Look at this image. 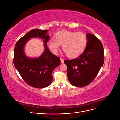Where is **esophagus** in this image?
I'll list each match as a JSON object with an SVG mask.
<instances>
[{
    "mask_svg": "<svg viewBox=\"0 0 120 120\" xmlns=\"http://www.w3.org/2000/svg\"><path fill=\"white\" fill-rule=\"evenodd\" d=\"M60 62L61 63H64V60L63 59H61V58H60Z\"/></svg>",
    "mask_w": 120,
    "mask_h": 120,
    "instance_id": "34e87169",
    "label": "esophagus"
}]
</instances>
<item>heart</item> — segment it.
Segmentation results:
<instances>
[{"mask_svg": "<svg viewBox=\"0 0 120 120\" xmlns=\"http://www.w3.org/2000/svg\"><path fill=\"white\" fill-rule=\"evenodd\" d=\"M54 39H50L47 45L54 54L57 53L60 45L68 57L75 58L85 51L88 43L86 35L81 31L61 30L54 35Z\"/></svg>", "mask_w": 120, "mask_h": 120, "instance_id": "b5f03b06", "label": "heart"}]
</instances>
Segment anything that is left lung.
<instances>
[{
    "label": "left lung",
    "instance_id": "obj_1",
    "mask_svg": "<svg viewBox=\"0 0 120 120\" xmlns=\"http://www.w3.org/2000/svg\"><path fill=\"white\" fill-rule=\"evenodd\" d=\"M86 37L88 43L85 51L75 59L64 60L69 82L72 86L81 88L93 81L104 62L102 43L91 34H87Z\"/></svg>",
    "mask_w": 120,
    "mask_h": 120
}]
</instances>
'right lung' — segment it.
Returning a JSON list of instances; mask_svg holds the SVG:
<instances>
[{
    "label": "right lung",
    "mask_w": 120,
    "mask_h": 120,
    "mask_svg": "<svg viewBox=\"0 0 120 120\" xmlns=\"http://www.w3.org/2000/svg\"><path fill=\"white\" fill-rule=\"evenodd\" d=\"M48 30L34 29L20 38L14 49V67L24 82L36 88L49 86L52 81V71L60 64V58L50 52L46 45L49 37L47 34ZM34 37L44 39L45 50L38 58L31 59L25 55L23 49L28 40Z\"/></svg>",
    "instance_id": "1"
}]
</instances>
